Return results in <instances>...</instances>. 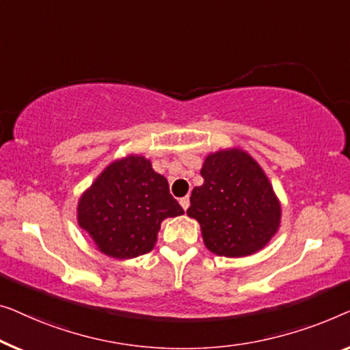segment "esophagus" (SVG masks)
Wrapping results in <instances>:
<instances>
[{"instance_id":"1","label":"esophagus","mask_w":350,"mask_h":350,"mask_svg":"<svg viewBox=\"0 0 350 350\" xmlns=\"http://www.w3.org/2000/svg\"><path fill=\"white\" fill-rule=\"evenodd\" d=\"M179 203L182 206V209L187 211V209H189V206H190V198H189V196H184V198L179 200Z\"/></svg>"}]
</instances>
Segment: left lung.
Listing matches in <instances>:
<instances>
[{
    "label": "left lung",
    "instance_id": "8db88e82",
    "mask_svg": "<svg viewBox=\"0 0 350 350\" xmlns=\"http://www.w3.org/2000/svg\"><path fill=\"white\" fill-rule=\"evenodd\" d=\"M201 176L187 214L200 222L206 247L222 257L265 247L279 228L280 206L257 161L243 150H220L206 159Z\"/></svg>",
    "mask_w": 350,
    "mask_h": 350
}]
</instances>
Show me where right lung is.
Returning <instances> with one entry per match:
<instances>
[{
  "label": "right lung",
  "instance_id": "obj_1",
  "mask_svg": "<svg viewBox=\"0 0 350 350\" xmlns=\"http://www.w3.org/2000/svg\"><path fill=\"white\" fill-rule=\"evenodd\" d=\"M184 214L168 180L144 157H128L103 171L79 201L77 219L103 254L133 258L154 249L161 220Z\"/></svg>",
  "mask_w": 350,
  "mask_h": 350
}]
</instances>
